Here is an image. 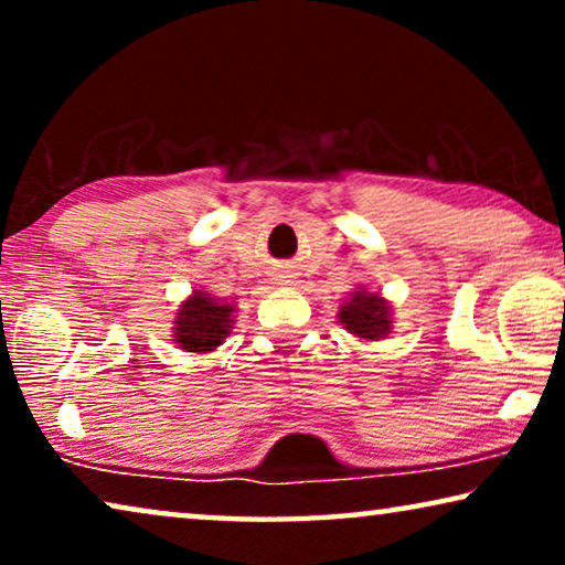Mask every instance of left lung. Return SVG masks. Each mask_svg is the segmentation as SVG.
I'll list each match as a JSON object with an SVG mask.
<instances>
[{
	"label": "left lung",
	"mask_w": 565,
	"mask_h": 565,
	"mask_svg": "<svg viewBox=\"0 0 565 565\" xmlns=\"http://www.w3.org/2000/svg\"><path fill=\"white\" fill-rule=\"evenodd\" d=\"M339 323L350 331V334L360 339H370V342H377V339H385L391 334V303L385 298L377 296V292H367L358 288L352 292V298L347 300L344 306H339Z\"/></svg>",
	"instance_id": "obj_1"
}]
</instances>
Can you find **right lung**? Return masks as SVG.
I'll list each match as a JSON object with an SVG mask.
<instances>
[{
    "mask_svg": "<svg viewBox=\"0 0 565 565\" xmlns=\"http://www.w3.org/2000/svg\"><path fill=\"white\" fill-rule=\"evenodd\" d=\"M234 303H223L203 290H192L174 319L177 347L195 354L213 352L234 329Z\"/></svg>",
    "mask_w": 565,
    "mask_h": 565,
    "instance_id": "add662e5",
    "label": "right lung"
}]
</instances>
